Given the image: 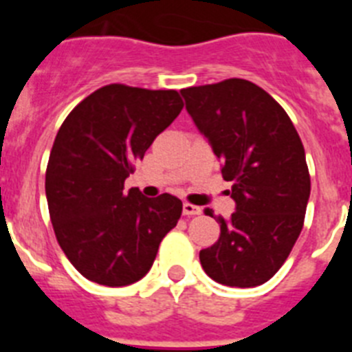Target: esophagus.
I'll return each instance as SVG.
<instances>
[{
    "mask_svg": "<svg viewBox=\"0 0 352 352\" xmlns=\"http://www.w3.org/2000/svg\"><path fill=\"white\" fill-rule=\"evenodd\" d=\"M201 213H203V208L194 206L192 203H183V214H186V217H195V214Z\"/></svg>",
    "mask_w": 352,
    "mask_h": 352,
    "instance_id": "esophagus-1",
    "label": "esophagus"
}]
</instances>
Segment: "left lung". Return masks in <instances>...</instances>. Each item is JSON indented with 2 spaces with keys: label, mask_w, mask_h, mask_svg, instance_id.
Here are the masks:
<instances>
[{
  "label": "left lung",
  "mask_w": 352,
  "mask_h": 352,
  "mask_svg": "<svg viewBox=\"0 0 352 352\" xmlns=\"http://www.w3.org/2000/svg\"><path fill=\"white\" fill-rule=\"evenodd\" d=\"M182 95L222 160L236 203L231 219L217 217L219 241L199 259L219 284L256 287L280 270L303 229L310 174L301 139L282 105L250 80L192 86Z\"/></svg>",
  "instance_id": "8db88e82"
}]
</instances>
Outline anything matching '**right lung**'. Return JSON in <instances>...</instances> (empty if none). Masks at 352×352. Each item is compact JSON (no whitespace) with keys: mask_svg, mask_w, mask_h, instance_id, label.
Returning <instances> with one entry per match:
<instances>
[{"mask_svg":"<svg viewBox=\"0 0 352 352\" xmlns=\"http://www.w3.org/2000/svg\"><path fill=\"white\" fill-rule=\"evenodd\" d=\"M182 109L174 89L109 84L58 130L45 170L49 214L61 250L88 280L107 287L141 280L178 223V197L126 192L125 179Z\"/></svg>","mask_w":352,"mask_h":352,"instance_id":"add662e5","label":"right lung"}]
</instances>
